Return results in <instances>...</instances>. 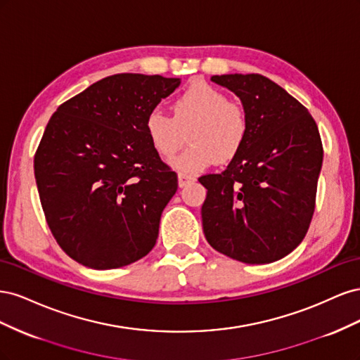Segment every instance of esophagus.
I'll return each mask as SVG.
<instances>
[{"instance_id":"esophagus-1","label":"esophagus","mask_w":360,"mask_h":360,"mask_svg":"<svg viewBox=\"0 0 360 360\" xmlns=\"http://www.w3.org/2000/svg\"><path fill=\"white\" fill-rule=\"evenodd\" d=\"M195 181V177L191 176V174H186V172H179V186L180 188H184L186 184Z\"/></svg>"}]
</instances>
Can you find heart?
Masks as SVG:
<instances>
[{
	"instance_id": "b5f03b06",
	"label": "heart",
	"mask_w": 360,
	"mask_h": 360,
	"mask_svg": "<svg viewBox=\"0 0 360 360\" xmlns=\"http://www.w3.org/2000/svg\"><path fill=\"white\" fill-rule=\"evenodd\" d=\"M174 117L151 110L146 117V134L156 153L169 159L183 144L189 130V148L174 160L181 171H201L216 160L226 163L240 153L248 135L249 118L240 105L202 81L192 82L174 101Z\"/></svg>"
}]
</instances>
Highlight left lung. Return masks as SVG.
I'll use <instances>...</instances> for the list:
<instances>
[{
    "label": "left lung",
    "instance_id": "8db88e82",
    "mask_svg": "<svg viewBox=\"0 0 360 360\" xmlns=\"http://www.w3.org/2000/svg\"><path fill=\"white\" fill-rule=\"evenodd\" d=\"M242 101L249 135L221 174H207L201 207L207 242L233 259L266 264L288 255L307 234L323 163L312 115L258 73L214 75Z\"/></svg>",
    "mask_w": 360,
    "mask_h": 360
}]
</instances>
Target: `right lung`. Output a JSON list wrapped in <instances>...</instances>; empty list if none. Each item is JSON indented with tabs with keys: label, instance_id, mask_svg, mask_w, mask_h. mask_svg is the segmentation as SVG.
Returning a JSON list of instances; mask_svg holds the SVG:
<instances>
[{
	"label": "right lung",
	"instance_id": "obj_1",
	"mask_svg": "<svg viewBox=\"0 0 360 360\" xmlns=\"http://www.w3.org/2000/svg\"><path fill=\"white\" fill-rule=\"evenodd\" d=\"M179 78L118 73L58 106L34 156L46 222L79 264L118 269L146 257L177 174L146 134V117Z\"/></svg>",
	"mask_w": 360,
	"mask_h": 360
}]
</instances>
